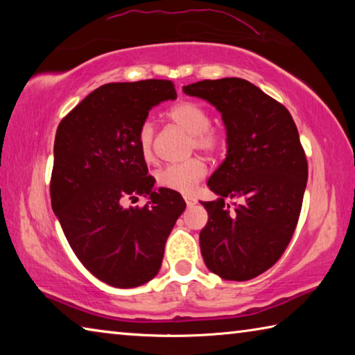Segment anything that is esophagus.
<instances>
[{"instance_id":"1","label":"esophagus","mask_w":355,"mask_h":355,"mask_svg":"<svg viewBox=\"0 0 355 355\" xmlns=\"http://www.w3.org/2000/svg\"><path fill=\"white\" fill-rule=\"evenodd\" d=\"M184 202H186V205H188V207H192V205H196V203H197L194 197H191V196H184Z\"/></svg>"}]
</instances>
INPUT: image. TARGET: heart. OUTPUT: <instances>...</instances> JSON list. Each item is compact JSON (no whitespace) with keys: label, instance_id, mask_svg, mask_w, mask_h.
I'll return each instance as SVG.
<instances>
[{"label":"heart","instance_id":"1","mask_svg":"<svg viewBox=\"0 0 355 355\" xmlns=\"http://www.w3.org/2000/svg\"><path fill=\"white\" fill-rule=\"evenodd\" d=\"M167 116L173 123L188 131L192 136L191 147L199 148L202 152L214 153L224 146V136L218 128H213L208 112L200 105L194 101H180L173 105ZM153 141H155V125L146 120L137 130V150L142 159H153ZM207 175V164L200 158H189L183 163L167 164L163 169L156 172V184L159 188L171 189L182 194H189L194 186L202 182Z\"/></svg>","mask_w":355,"mask_h":355}]
</instances>
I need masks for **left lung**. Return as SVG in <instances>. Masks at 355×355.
I'll use <instances>...</instances> for the list:
<instances>
[{"instance_id":"1","label":"left lung","mask_w":355,"mask_h":355,"mask_svg":"<svg viewBox=\"0 0 355 355\" xmlns=\"http://www.w3.org/2000/svg\"><path fill=\"white\" fill-rule=\"evenodd\" d=\"M183 92L211 103L227 130L225 159L208 180L219 199L202 202V257L220 279L250 280L277 263L297 225L309 166L296 123L284 105L241 78L203 80ZM225 196L239 200L235 209Z\"/></svg>"}]
</instances>
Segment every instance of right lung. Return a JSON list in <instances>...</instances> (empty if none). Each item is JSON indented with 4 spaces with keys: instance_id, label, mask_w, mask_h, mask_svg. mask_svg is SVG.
Instances as JSON below:
<instances>
[{
    "instance_id": "add662e5",
    "label": "right lung",
    "mask_w": 355,
    "mask_h": 355,
    "mask_svg": "<svg viewBox=\"0 0 355 355\" xmlns=\"http://www.w3.org/2000/svg\"><path fill=\"white\" fill-rule=\"evenodd\" d=\"M175 98L167 80L103 84L58 127L51 208L78 260L111 286L135 288L158 274L186 208L178 192L153 189L136 144L148 111ZM136 195L149 202L142 209L123 205Z\"/></svg>"
}]
</instances>
